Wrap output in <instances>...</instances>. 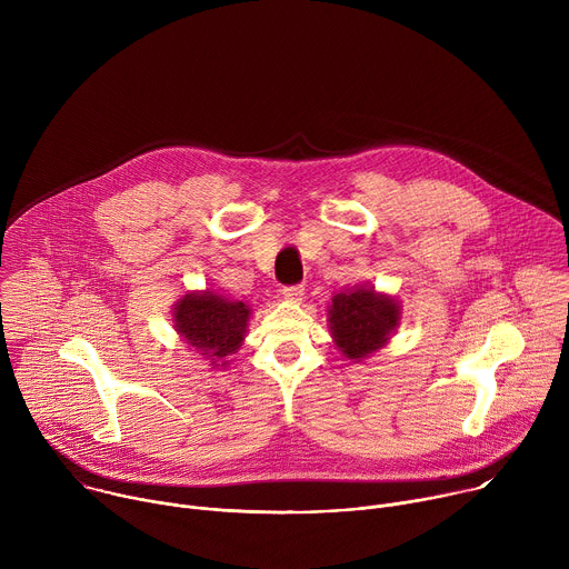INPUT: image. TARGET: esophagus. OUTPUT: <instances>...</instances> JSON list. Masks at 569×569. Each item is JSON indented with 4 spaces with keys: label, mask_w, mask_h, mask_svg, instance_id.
I'll return each mask as SVG.
<instances>
[{
    "label": "esophagus",
    "mask_w": 569,
    "mask_h": 569,
    "mask_svg": "<svg viewBox=\"0 0 569 569\" xmlns=\"http://www.w3.org/2000/svg\"><path fill=\"white\" fill-rule=\"evenodd\" d=\"M281 295H283L286 301L299 303V301L303 299V286H286V288L281 290Z\"/></svg>",
    "instance_id": "34e87169"
}]
</instances>
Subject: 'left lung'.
<instances>
[{"label": "left lung", "instance_id": "1", "mask_svg": "<svg viewBox=\"0 0 569 569\" xmlns=\"http://www.w3.org/2000/svg\"><path fill=\"white\" fill-rule=\"evenodd\" d=\"M402 306L393 295L378 292L373 286H353L333 295L327 321L338 351L362 362L378 353L400 327Z\"/></svg>", "mask_w": 569, "mask_h": 569}]
</instances>
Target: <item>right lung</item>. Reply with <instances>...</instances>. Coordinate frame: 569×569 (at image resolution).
I'll return each mask as SVG.
<instances>
[{
    "instance_id": "1",
    "label": "right lung",
    "mask_w": 569,
    "mask_h": 569,
    "mask_svg": "<svg viewBox=\"0 0 569 569\" xmlns=\"http://www.w3.org/2000/svg\"><path fill=\"white\" fill-rule=\"evenodd\" d=\"M178 336L200 353L211 369H224L229 356L246 342L252 308L213 290H191L171 310Z\"/></svg>"
}]
</instances>
